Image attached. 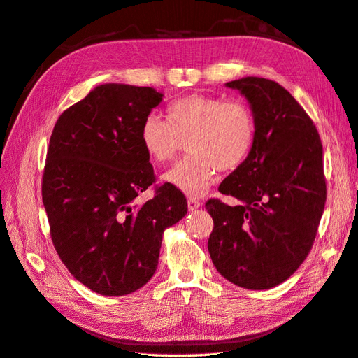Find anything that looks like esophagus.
I'll return each mask as SVG.
<instances>
[{"instance_id":"1","label":"esophagus","mask_w":358,"mask_h":358,"mask_svg":"<svg viewBox=\"0 0 358 358\" xmlns=\"http://www.w3.org/2000/svg\"><path fill=\"white\" fill-rule=\"evenodd\" d=\"M201 206V203L199 201V200H196V199H188V209L189 210H196V209H199Z\"/></svg>"}]
</instances>
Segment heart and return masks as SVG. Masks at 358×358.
I'll return each instance as SVG.
<instances>
[{
    "instance_id": "1",
    "label": "heart",
    "mask_w": 358,
    "mask_h": 358,
    "mask_svg": "<svg viewBox=\"0 0 358 358\" xmlns=\"http://www.w3.org/2000/svg\"><path fill=\"white\" fill-rule=\"evenodd\" d=\"M257 136L255 116L246 103L213 95H188L167 107V121L149 113L138 140L148 159L166 164L187 143L188 157L164 175L173 188L200 197L218 175L234 171L251 155Z\"/></svg>"
}]
</instances>
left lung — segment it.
I'll return each mask as SVG.
<instances>
[{"mask_svg": "<svg viewBox=\"0 0 358 358\" xmlns=\"http://www.w3.org/2000/svg\"><path fill=\"white\" fill-rule=\"evenodd\" d=\"M225 85L251 104L257 136L245 164L220 185L241 204L206 201L213 220L208 248L230 282L268 289L296 272L315 241L327 197L322 145L312 119L284 86L252 76Z\"/></svg>", "mask_w": 358, "mask_h": 358, "instance_id": "1", "label": "left lung"}]
</instances>
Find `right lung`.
<instances>
[{"instance_id":"add662e5","label":"right lung","mask_w":358,"mask_h":358,"mask_svg":"<svg viewBox=\"0 0 358 358\" xmlns=\"http://www.w3.org/2000/svg\"><path fill=\"white\" fill-rule=\"evenodd\" d=\"M161 100L149 86L100 85L62 112L50 136L41 197L52 242L70 273L101 296L142 288L162 233L188 212L170 183L136 201L155 182L138 133Z\"/></svg>"}]
</instances>
